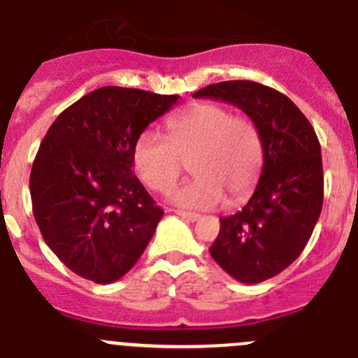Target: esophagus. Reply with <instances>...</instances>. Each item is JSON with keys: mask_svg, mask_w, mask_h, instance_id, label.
<instances>
[{"mask_svg": "<svg viewBox=\"0 0 358 358\" xmlns=\"http://www.w3.org/2000/svg\"><path fill=\"white\" fill-rule=\"evenodd\" d=\"M173 213H176L177 216H181V218L188 220V222H196V220L201 218V215L199 213H189V211H181V209H173Z\"/></svg>", "mask_w": 358, "mask_h": 358, "instance_id": "obj_1", "label": "esophagus"}]
</instances>
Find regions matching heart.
Wrapping results in <instances>:
<instances>
[{
  "label": "heart",
  "mask_w": 358,
  "mask_h": 358,
  "mask_svg": "<svg viewBox=\"0 0 358 358\" xmlns=\"http://www.w3.org/2000/svg\"><path fill=\"white\" fill-rule=\"evenodd\" d=\"M166 136L143 131L133 147L140 181L165 193L176 185L188 162L195 176L173 189L170 199L182 208L209 209L243 201L259 179L264 159L257 126L231 108L193 104L166 120Z\"/></svg>",
  "instance_id": "heart-1"
}]
</instances>
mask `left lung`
Instances as JSON below:
<instances>
[{
    "label": "left lung",
    "instance_id": "1",
    "mask_svg": "<svg viewBox=\"0 0 358 358\" xmlns=\"http://www.w3.org/2000/svg\"><path fill=\"white\" fill-rule=\"evenodd\" d=\"M243 110L257 126L264 165L250 201L220 218L213 259L231 277L257 284L303 252L323 208V163L314 127L296 104L255 81H222L195 92Z\"/></svg>",
    "mask_w": 358,
    "mask_h": 358
}]
</instances>
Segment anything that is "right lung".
I'll use <instances>...</instances> for the list:
<instances>
[{
	"label": "right lung",
	"instance_id": "right-lung-1",
	"mask_svg": "<svg viewBox=\"0 0 358 358\" xmlns=\"http://www.w3.org/2000/svg\"><path fill=\"white\" fill-rule=\"evenodd\" d=\"M103 87L62 111L35 156L29 193L45 245L96 284L119 280L149 245L163 209L133 172V147L177 103Z\"/></svg>",
	"mask_w": 358,
	"mask_h": 358
}]
</instances>
